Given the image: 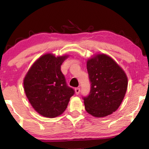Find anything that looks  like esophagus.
Masks as SVG:
<instances>
[{
  "label": "esophagus",
  "instance_id": "34e87169",
  "mask_svg": "<svg viewBox=\"0 0 149 149\" xmlns=\"http://www.w3.org/2000/svg\"><path fill=\"white\" fill-rule=\"evenodd\" d=\"M75 94L76 95H79L80 93V88L77 87L75 89Z\"/></svg>",
  "mask_w": 149,
  "mask_h": 149
}]
</instances>
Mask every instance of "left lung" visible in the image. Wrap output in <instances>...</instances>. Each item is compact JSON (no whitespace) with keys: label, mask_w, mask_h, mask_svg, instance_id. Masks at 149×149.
<instances>
[{"label":"left lung","mask_w":149,"mask_h":149,"mask_svg":"<svg viewBox=\"0 0 149 149\" xmlns=\"http://www.w3.org/2000/svg\"><path fill=\"white\" fill-rule=\"evenodd\" d=\"M87 69L91 90L89 95L83 97L85 110L93 116H107L119 108L125 97L127 75L112 58L104 54L88 60Z\"/></svg>","instance_id":"1"}]
</instances>
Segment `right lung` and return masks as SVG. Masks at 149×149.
Masks as SVG:
<instances>
[{
  "mask_svg": "<svg viewBox=\"0 0 149 149\" xmlns=\"http://www.w3.org/2000/svg\"><path fill=\"white\" fill-rule=\"evenodd\" d=\"M68 56L46 54L35 62L24 80V91L30 104L39 114L55 118L66 109L75 91L68 86L60 70Z\"/></svg>",
  "mask_w": 149,
  "mask_h": 149,
  "instance_id": "add662e5",
  "label": "right lung"
}]
</instances>
